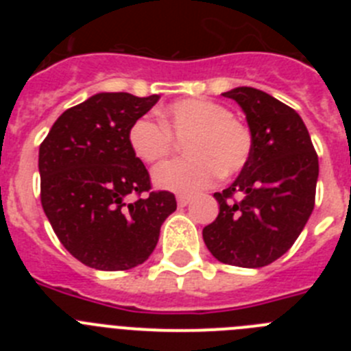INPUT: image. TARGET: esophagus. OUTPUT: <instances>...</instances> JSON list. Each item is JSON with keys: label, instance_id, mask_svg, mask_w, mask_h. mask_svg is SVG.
Instances as JSON below:
<instances>
[{"label": "esophagus", "instance_id": "obj_1", "mask_svg": "<svg viewBox=\"0 0 351 351\" xmlns=\"http://www.w3.org/2000/svg\"><path fill=\"white\" fill-rule=\"evenodd\" d=\"M190 202H191V197H186V195H179V197H178V206L179 207H186Z\"/></svg>", "mask_w": 351, "mask_h": 351}]
</instances>
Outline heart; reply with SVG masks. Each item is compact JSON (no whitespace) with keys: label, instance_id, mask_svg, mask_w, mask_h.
Masks as SVG:
<instances>
[{"label":"heart","instance_id":"heart-1","mask_svg":"<svg viewBox=\"0 0 351 351\" xmlns=\"http://www.w3.org/2000/svg\"><path fill=\"white\" fill-rule=\"evenodd\" d=\"M184 141L186 158L154 170L160 188L193 195L223 176H234L246 167L253 137L246 123L232 116L230 108L207 98H186L160 110V123L137 117L128 128L133 154L147 165L160 163Z\"/></svg>","mask_w":351,"mask_h":351}]
</instances>
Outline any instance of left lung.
I'll return each instance as SVG.
<instances>
[{
  "label": "left lung",
  "instance_id": "obj_1",
  "mask_svg": "<svg viewBox=\"0 0 351 351\" xmlns=\"http://www.w3.org/2000/svg\"><path fill=\"white\" fill-rule=\"evenodd\" d=\"M243 107L253 149L239 178L221 193L218 218L204 228L216 260L256 269L283 256L315 207L318 154L299 114L255 88L223 93Z\"/></svg>",
  "mask_w": 351,
  "mask_h": 351
}]
</instances>
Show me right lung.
<instances>
[{"instance_id": "obj_1", "label": "right lung", "mask_w": 351, "mask_h": 351, "mask_svg": "<svg viewBox=\"0 0 351 351\" xmlns=\"http://www.w3.org/2000/svg\"><path fill=\"white\" fill-rule=\"evenodd\" d=\"M158 95L98 93L58 117L40 144V200L60 243L88 267L128 271L156 247L161 223L178 207L153 191L128 128Z\"/></svg>"}]
</instances>
